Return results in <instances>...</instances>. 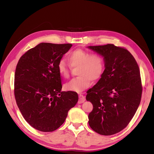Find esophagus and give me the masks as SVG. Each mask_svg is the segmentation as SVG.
<instances>
[{"label": "esophagus", "mask_w": 154, "mask_h": 154, "mask_svg": "<svg viewBox=\"0 0 154 154\" xmlns=\"http://www.w3.org/2000/svg\"><path fill=\"white\" fill-rule=\"evenodd\" d=\"M85 99L84 96L82 94L79 95V100H78V103H82L85 101Z\"/></svg>", "instance_id": "34e87169"}]
</instances>
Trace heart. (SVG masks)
<instances>
[{
  "mask_svg": "<svg viewBox=\"0 0 154 154\" xmlns=\"http://www.w3.org/2000/svg\"><path fill=\"white\" fill-rule=\"evenodd\" d=\"M69 63L61 59L57 65L59 74L64 78H68L72 67H77V74L65 85L67 91L81 92L91 85V80L96 81L101 76L104 70V59L100 54H90L81 49L74 50L68 54Z\"/></svg>",
  "mask_w": 154,
  "mask_h": 154,
  "instance_id": "heart-1",
  "label": "heart"
}]
</instances>
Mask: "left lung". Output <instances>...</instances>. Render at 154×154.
I'll list each match as a JSON object with an SVG mask.
<instances>
[{
	"label": "left lung",
	"instance_id": "1",
	"mask_svg": "<svg viewBox=\"0 0 154 154\" xmlns=\"http://www.w3.org/2000/svg\"><path fill=\"white\" fill-rule=\"evenodd\" d=\"M103 57L105 70L96 84L87 92L93 105L88 114L91 128L103 136L122 131L140 104L142 84L137 62L129 51L114 44L88 46Z\"/></svg>",
	"mask_w": 154,
	"mask_h": 154
}]
</instances>
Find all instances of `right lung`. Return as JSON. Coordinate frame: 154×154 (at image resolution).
<instances>
[{"label": "right lung", "mask_w": 154, "mask_h": 154, "mask_svg": "<svg viewBox=\"0 0 154 154\" xmlns=\"http://www.w3.org/2000/svg\"><path fill=\"white\" fill-rule=\"evenodd\" d=\"M71 44L40 43L23 54L17 65L14 94L23 117L41 132H53L76 105V92L61 91L57 65Z\"/></svg>", "instance_id": "obj_1"}]
</instances>
